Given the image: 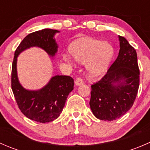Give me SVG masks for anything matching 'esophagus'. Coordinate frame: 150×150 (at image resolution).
Here are the masks:
<instances>
[{"label":"esophagus","mask_w":150,"mask_h":150,"mask_svg":"<svg viewBox=\"0 0 150 150\" xmlns=\"http://www.w3.org/2000/svg\"><path fill=\"white\" fill-rule=\"evenodd\" d=\"M75 84L76 85V86H81V85L83 84V80L81 78H76V80H75Z\"/></svg>","instance_id":"esophagus-1"}]
</instances>
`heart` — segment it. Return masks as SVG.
<instances>
[{
  "mask_svg": "<svg viewBox=\"0 0 150 150\" xmlns=\"http://www.w3.org/2000/svg\"><path fill=\"white\" fill-rule=\"evenodd\" d=\"M69 52L75 60L86 64L88 73L91 77L102 75L107 70L113 57V48L110 43L93 38H83L71 44ZM63 59L72 64V60L67 54Z\"/></svg>",
  "mask_w": 150,
  "mask_h": 150,
  "instance_id": "1",
  "label": "heart"
}]
</instances>
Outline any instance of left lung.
I'll list each match as a JSON object with an SVG mask.
<instances>
[{"mask_svg":"<svg viewBox=\"0 0 150 150\" xmlns=\"http://www.w3.org/2000/svg\"><path fill=\"white\" fill-rule=\"evenodd\" d=\"M118 56L100 81L91 86V110L96 118L116 120L132 107L139 86L137 51L128 40L118 36Z\"/></svg>","mask_w":150,"mask_h":150,"instance_id":"left-lung-1","label":"left lung"}]
</instances>
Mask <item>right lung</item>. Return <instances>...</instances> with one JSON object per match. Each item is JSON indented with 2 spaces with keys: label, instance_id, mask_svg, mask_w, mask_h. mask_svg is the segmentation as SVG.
Listing matches in <instances>:
<instances>
[{
  "label": "right lung",
  "instance_id": "right-lung-1",
  "mask_svg": "<svg viewBox=\"0 0 150 150\" xmlns=\"http://www.w3.org/2000/svg\"><path fill=\"white\" fill-rule=\"evenodd\" d=\"M59 32L43 29L29 34L15 51L12 63L11 88L18 107L28 118L42 123L53 121L59 116L68 95L73 90L74 80L70 76L55 75L41 89L27 90L18 79L17 57L21 52L30 47H39L50 57H54L58 48L54 35Z\"/></svg>",
  "mask_w": 150,
  "mask_h": 150
}]
</instances>
